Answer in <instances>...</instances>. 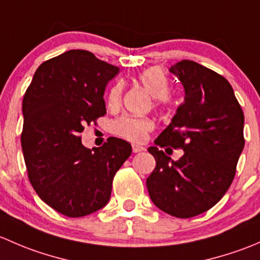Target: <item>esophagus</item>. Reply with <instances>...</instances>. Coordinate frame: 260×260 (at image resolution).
Here are the masks:
<instances>
[{
    "label": "esophagus",
    "instance_id": "34e87169",
    "mask_svg": "<svg viewBox=\"0 0 260 260\" xmlns=\"http://www.w3.org/2000/svg\"><path fill=\"white\" fill-rule=\"evenodd\" d=\"M132 151L135 153H138V152H143L145 151V147L140 146V145H132Z\"/></svg>",
    "mask_w": 260,
    "mask_h": 260
}]
</instances>
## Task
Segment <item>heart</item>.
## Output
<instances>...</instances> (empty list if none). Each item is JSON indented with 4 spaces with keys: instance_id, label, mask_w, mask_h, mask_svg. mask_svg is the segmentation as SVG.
I'll return each instance as SVG.
<instances>
[{
    "instance_id": "heart-1",
    "label": "heart",
    "mask_w": 260,
    "mask_h": 260,
    "mask_svg": "<svg viewBox=\"0 0 260 260\" xmlns=\"http://www.w3.org/2000/svg\"><path fill=\"white\" fill-rule=\"evenodd\" d=\"M138 81L143 88L156 99H165L169 94V80L159 68H148L140 73L137 77ZM122 101V85L115 84L108 94V107L117 108ZM153 129V122L146 117H135V115H123L117 119L113 124L115 135L123 138L141 142L145 140L146 135Z\"/></svg>"
}]
</instances>
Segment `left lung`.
<instances>
[{"label": "left lung", "mask_w": 260, "mask_h": 260, "mask_svg": "<svg viewBox=\"0 0 260 260\" xmlns=\"http://www.w3.org/2000/svg\"><path fill=\"white\" fill-rule=\"evenodd\" d=\"M185 90L183 103L148 152L156 167L146 181L152 203L187 219L208 211L225 195L244 148V113L229 81L191 60L170 68ZM182 148L177 161L159 146Z\"/></svg>", "instance_id": "left-lung-1"}]
</instances>
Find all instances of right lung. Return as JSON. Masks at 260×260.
<instances>
[{
    "mask_svg": "<svg viewBox=\"0 0 260 260\" xmlns=\"http://www.w3.org/2000/svg\"><path fill=\"white\" fill-rule=\"evenodd\" d=\"M119 68L85 50H69L44 61L22 101L21 135L28 180L44 203L69 217L104 208L115 172L132 153L124 140L102 147L81 143L86 124L107 113L104 90Z\"/></svg>",
    "mask_w": 260,
    "mask_h": 260,
    "instance_id": "add662e5",
    "label": "right lung"
}]
</instances>
